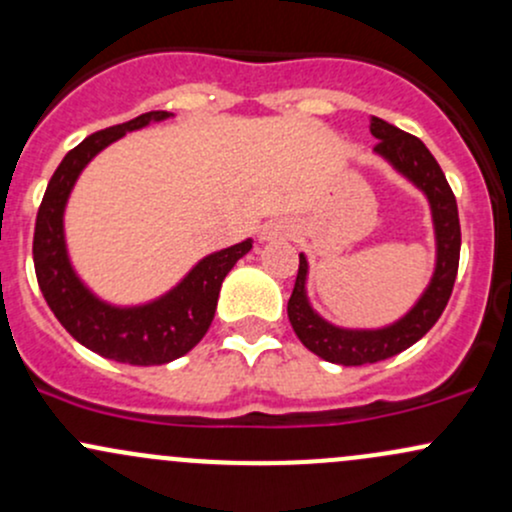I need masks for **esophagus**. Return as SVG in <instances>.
<instances>
[{
  "mask_svg": "<svg viewBox=\"0 0 512 512\" xmlns=\"http://www.w3.org/2000/svg\"><path fill=\"white\" fill-rule=\"evenodd\" d=\"M286 233H289V228L279 226V223H269V226L262 228V238H265V240L277 238V235H286Z\"/></svg>",
  "mask_w": 512,
  "mask_h": 512,
  "instance_id": "34e87169",
  "label": "esophagus"
}]
</instances>
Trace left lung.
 I'll list each match as a JSON object with an SVG mask.
<instances>
[{
	"instance_id": "1",
	"label": "left lung",
	"mask_w": 512,
	"mask_h": 512,
	"mask_svg": "<svg viewBox=\"0 0 512 512\" xmlns=\"http://www.w3.org/2000/svg\"><path fill=\"white\" fill-rule=\"evenodd\" d=\"M369 131L379 140L374 145V153L389 160L403 177L411 179L415 187L423 189V194L428 196L432 223H435L437 262L430 286L401 320L379 330H347L323 320L311 308L306 296L308 262L306 257L299 255V274H296L294 291H291L289 306H286L291 328L313 355L325 362L342 364V367L381 362V359L408 350L423 338L442 316L449 296H452L459 269V247H462L457 199L449 189L445 172L440 170L423 140L391 126L384 119H376V116H372Z\"/></svg>"
}]
</instances>
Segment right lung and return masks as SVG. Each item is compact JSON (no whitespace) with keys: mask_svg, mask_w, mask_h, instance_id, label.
<instances>
[{"mask_svg":"<svg viewBox=\"0 0 512 512\" xmlns=\"http://www.w3.org/2000/svg\"><path fill=\"white\" fill-rule=\"evenodd\" d=\"M170 116V111H148L133 121L92 133L77 148H72L50 177L33 233V265L38 286L55 318L87 350L136 367L167 364L199 345L216 313L223 279L252 247V240L247 238L243 243L213 252L172 291L145 306H111L97 299L80 282L67 257L63 230L67 196L77 177L106 145L126 136L128 131L148 126L150 121H165Z\"/></svg>","mask_w":512,"mask_h":512,"instance_id":"obj_1","label":"right lung"}]
</instances>
